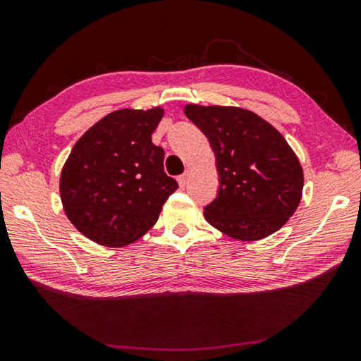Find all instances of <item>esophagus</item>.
I'll list each match as a JSON object with an SVG mask.
<instances>
[{
    "label": "esophagus",
    "instance_id": "1",
    "mask_svg": "<svg viewBox=\"0 0 361 361\" xmlns=\"http://www.w3.org/2000/svg\"><path fill=\"white\" fill-rule=\"evenodd\" d=\"M188 181H189V172H185V173L178 176V183H180L181 188H185L188 185Z\"/></svg>",
    "mask_w": 361,
    "mask_h": 361
}]
</instances>
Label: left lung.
Instances as JSON below:
<instances>
[{"label": "left lung", "mask_w": 361, "mask_h": 361, "mask_svg": "<svg viewBox=\"0 0 361 361\" xmlns=\"http://www.w3.org/2000/svg\"><path fill=\"white\" fill-rule=\"evenodd\" d=\"M216 157L218 194L204 207L213 228L239 240L274 234L298 209L302 169L282 133L252 111L188 105Z\"/></svg>", "instance_id": "8db88e82"}]
</instances>
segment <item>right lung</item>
<instances>
[{
	"label": "right lung",
	"mask_w": 361,
	"mask_h": 361,
	"mask_svg": "<svg viewBox=\"0 0 361 361\" xmlns=\"http://www.w3.org/2000/svg\"><path fill=\"white\" fill-rule=\"evenodd\" d=\"M164 111L121 109L78 140L60 178L66 216L85 237L105 247L135 242L156 224L178 189L164 172V149L151 135Z\"/></svg>",
	"instance_id": "add662e5"
}]
</instances>
